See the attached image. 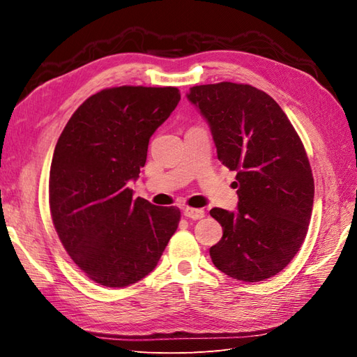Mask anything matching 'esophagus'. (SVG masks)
Returning a JSON list of instances; mask_svg holds the SVG:
<instances>
[{"label":"esophagus","instance_id":"esophagus-1","mask_svg":"<svg viewBox=\"0 0 357 357\" xmlns=\"http://www.w3.org/2000/svg\"><path fill=\"white\" fill-rule=\"evenodd\" d=\"M183 214L186 215V218L192 219V220H198L202 219L205 215V211L201 208H190V207H185L183 208Z\"/></svg>","mask_w":357,"mask_h":357}]
</instances>
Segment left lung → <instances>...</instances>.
I'll return each instance as SVG.
<instances>
[{
  "label": "left lung",
  "mask_w": 357,
  "mask_h": 357,
  "mask_svg": "<svg viewBox=\"0 0 357 357\" xmlns=\"http://www.w3.org/2000/svg\"><path fill=\"white\" fill-rule=\"evenodd\" d=\"M186 96L207 121L219 160L236 171L238 210L210 211L223 228L211 261L235 280L264 282L294 259L308 231L314 180L304 144L282 107L250 84L193 86Z\"/></svg>",
  "instance_id": "1"
}]
</instances>
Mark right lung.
Returning a JSON list of instances; mask_svg holds the SVG:
<instances>
[{
    "mask_svg": "<svg viewBox=\"0 0 357 357\" xmlns=\"http://www.w3.org/2000/svg\"><path fill=\"white\" fill-rule=\"evenodd\" d=\"M180 101L177 88L121 86L89 96L58 139L49 202L59 240L82 271L105 287L150 274L176 232L180 210L132 199L128 183L149 139Z\"/></svg>",
    "mask_w": 357,
    "mask_h": 357,
    "instance_id": "1",
    "label": "right lung"
}]
</instances>
